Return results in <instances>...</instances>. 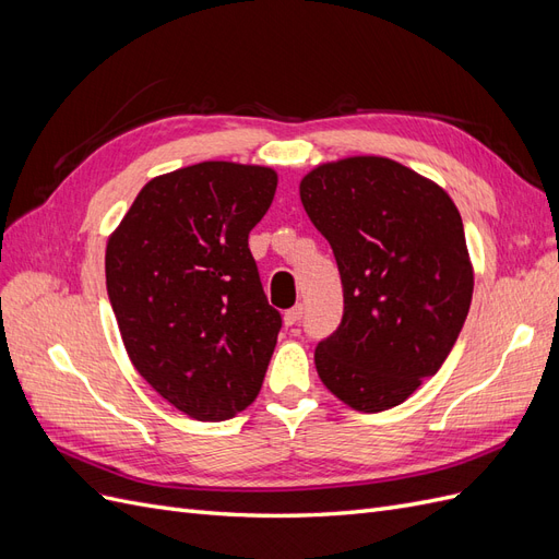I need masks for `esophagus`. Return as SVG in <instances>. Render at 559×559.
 Here are the masks:
<instances>
[{"instance_id":"obj_1","label":"esophagus","mask_w":559,"mask_h":559,"mask_svg":"<svg viewBox=\"0 0 559 559\" xmlns=\"http://www.w3.org/2000/svg\"><path fill=\"white\" fill-rule=\"evenodd\" d=\"M300 317H302V306H294L292 310L284 312V324L286 326H294V324H298Z\"/></svg>"}]
</instances>
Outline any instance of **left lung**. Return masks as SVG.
I'll return each instance as SVG.
<instances>
[{
    "instance_id": "8db88e82",
    "label": "left lung",
    "mask_w": 559,
    "mask_h": 559,
    "mask_svg": "<svg viewBox=\"0 0 559 559\" xmlns=\"http://www.w3.org/2000/svg\"><path fill=\"white\" fill-rule=\"evenodd\" d=\"M300 202L341 270V326L314 366L349 408L380 413L436 376L456 343L473 296L464 224L436 181L392 158L321 163Z\"/></svg>"
}]
</instances>
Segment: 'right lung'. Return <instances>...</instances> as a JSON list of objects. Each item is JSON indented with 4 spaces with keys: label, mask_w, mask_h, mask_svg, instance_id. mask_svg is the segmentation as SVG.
<instances>
[{
    "label": "right lung",
    "mask_w": 559,
    "mask_h": 559,
    "mask_svg": "<svg viewBox=\"0 0 559 559\" xmlns=\"http://www.w3.org/2000/svg\"><path fill=\"white\" fill-rule=\"evenodd\" d=\"M263 165L205 160L151 179L109 235L107 294L138 373L200 421L259 396L277 345L249 230L275 198Z\"/></svg>",
    "instance_id": "right-lung-1"
}]
</instances>
